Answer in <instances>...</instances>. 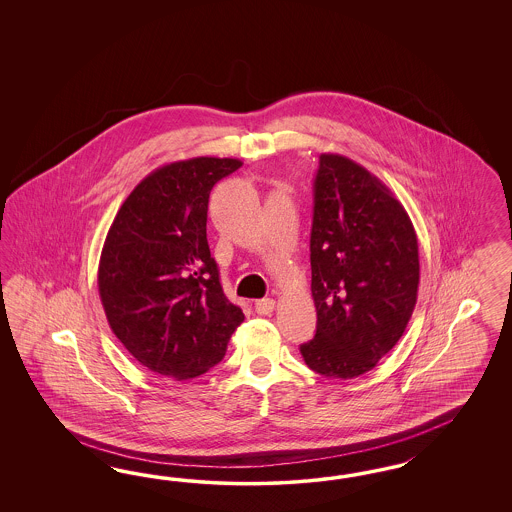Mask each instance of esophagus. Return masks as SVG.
Wrapping results in <instances>:
<instances>
[{"label": "esophagus", "instance_id": "1", "mask_svg": "<svg viewBox=\"0 0 512 512\" xmlns=\"http://www.w3.org/2000/svg\"><path fill=\"white\" fill-rule=\"evenodd\" d=\"M274 308H276V300L274 298H261V300L255 302V311L259 315H270Z\"/></svg>", "mask_w": 512, "mask_h": 512}]
</instances>
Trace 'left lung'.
I'll return each mask as SVG.
<instances>
[{
    "mask_svg": "<svg viewBox=\"0 0 512 512\" xmlns=\"http://www.w3.org/2000/svg\"><path fill=\"white\" fill-rule=\"evenodd\" d=\"M313 197L317 332L300 353L313 372L353 379L373 370L405 332L419 293V242L402 202L345 155L319 157Z\"/></svg>",
    "mask_w": 512,
    "mask_h": 512,
    "instance_id": "left-lung-1",
    "label": "left lung"
}]
</instances>
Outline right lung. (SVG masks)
<instances>
[{
    "mask_svg": "<svg viewBox=\"0 0 512 512\" xmlns=\"http://www.w3.org/2000/svg\"><path fill=\"white\" fill-rule=\"evenodd\" d=\"M240 167L233 157H193L155 169L105 238L97 287L110 328L144 368L174 381L216 366L244 321L206 240L210 191Z\"/></svg>",
    "mask_w": 512,
    "mask_h": 512,
    "instance_id": "1",
    "label": "right lung"
}]
</instances>
